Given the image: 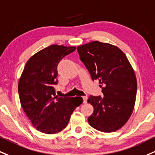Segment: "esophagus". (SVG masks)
Listing matches in <instances>:
<instances>
[{"instance_id": "34e87169", "label": "esophagus", "mask_w": 155, "mask_h": 155, "mask_svg": "<svg viewBox=\"0 0 155 155\" xmlns=\"http://www.w3.org/2000/svg\"><path fill=\"white\" fill-rule=\"evenodd\" d=\"M87 100H88V97H87V96L83 97V102H84V103H87Z\"/></svg>"}]
</instances>
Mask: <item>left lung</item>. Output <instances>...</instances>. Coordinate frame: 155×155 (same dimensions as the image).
Segmentation results:
<instances>
[{
	"mask_svg": "<svg viewBox=\"0 0 155 155\" xmlns=\"http://www.w3.org/2000/svg\"><path fill=\"white\" fill-rule=\"evenodd\" d=\"M77 51L103 94V97H89L94 107L89 124L102 132L116 131L126 124L134 107L137 82L133 68L122 50L112 45L94 41L79 46Z\"/></svg>",
	"mask_w": 155,
	"mask_h": 155,
	"instance_id": "8db88e82",
	"label": "left lung"
}]
</instances>
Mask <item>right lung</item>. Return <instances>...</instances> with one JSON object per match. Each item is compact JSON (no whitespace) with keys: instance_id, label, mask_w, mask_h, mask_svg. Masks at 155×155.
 I'll list each match as a JSON object with an SVG mask.
<instances>
[{"instance_id":"right-lung-1","label":"right lung","mask_w":155,"mask_h":155,"mask_svg":"<svg viewBox=\"0 0 155 155\" xmlns=\"http://www.w3.org/2000/svg\"><path fill=\"white\" fill-rule=\"evenodd\" d=\"M75 47L52 45L31 57L18 81L20 102L33 126L42 133L53 134L66 127L79 103L76 97L55 95L57 66Z\"/></svg>"}]
</instances>
